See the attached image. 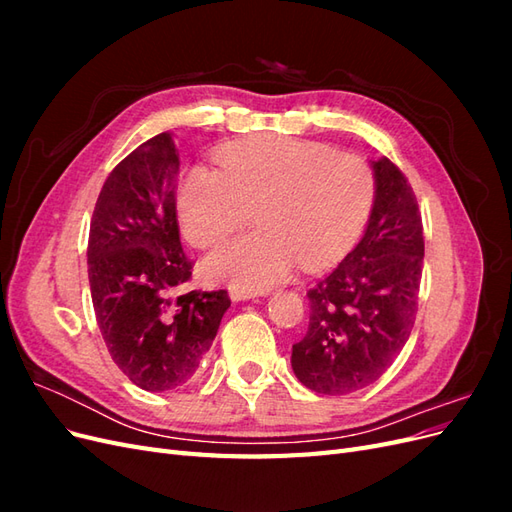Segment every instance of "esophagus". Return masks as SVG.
Masks as SVG:
<instances>
[{
    "label": "esophagus",
    "instance_id": "1",
    "mask_svg": "<svg viewBox=\"0 0 512 512\" xmlns=\"http://www.w3.org/2000/svg\"><path fill=\"white\" fill-rule=\"evenodd\" d=\"M258 297H262V292L243 290V288H232L230 290V299L232 301H250V299H258Z\"/></svg>",
    "mask_w": 512,
    "mask_h": 512
}]
</instances>
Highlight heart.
<instances>
[{"label": "heart", "mask_w": 512, "mask_h": 512, "mask_svg": "<svg viewBox=\"0 0 512 512\" xmlns=\"http://www.w3.org/2000/svg\"><path fill=\"white\" fill-rule=\"evenodd\" d=\"M220 170L192 166L177 185L185 239L211 250L252 222L262 226L205 260L211 280L262 290L297 262L331 267L348 254L369 218L376 173L359 153L275 134L224 145Z\"/></svg>", "instance_id": "obj_1"}]
</instances>
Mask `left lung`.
I'll return each instance as SVG.
<instances>
[{"label": "left lung", "instance_id": "8db88e82", "mask_svg": "<svg viewBox=\"0 0 512 512\" xmlns=\"http://www.w3.org/2000/svg\"><path fill=\"white\" fill-rule=\"evenodd\" d=\"M376 200L361 243L307 290L309 327L292 369L320 395L374 384L406 346L423 277V220L412 185L389 160L374 162Z\"/></svg>", "mask_w": 512, "mask_h": 512}]
</instances>
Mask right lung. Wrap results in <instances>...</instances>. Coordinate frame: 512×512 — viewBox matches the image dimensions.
Returning a JSON list of instances; mask_svg holds the SVG:
<instances>
[{"mask_svg":"<svg viewBox=\"0 0 512 512\" xmlns=\"http://www.w3.org/2000/svg\"><path fill=\"white\" fill-rule=\"evenodd\" d=\"M179 151L162 132L106 177L89 226L91 301L111 359L151 393L188 384L209 352L228 290L181 292L194 262L177 222Z\"/></svg>","mask_w":512,"mask_h":512,"instance_id":"add662e5","label":"right lung"}]
</instances>
